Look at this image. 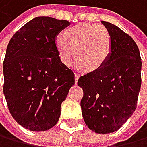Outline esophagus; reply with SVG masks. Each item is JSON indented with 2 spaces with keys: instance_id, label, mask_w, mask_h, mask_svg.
I'll return each mask as SVG.
<instances>
[{
  "instance_id": "esophagus-1",
  "label": "esophagus",
  "mask_w": 147,
  "mask_h": 147,
  "mask_svg": "<svg viewBox=\"0 0 147 147\" xmlns=\"http://www.w3.org/2000/svg\"><path fill=\"white\" fill-rule=\"evenodd\" d=\"M78 78H80V75H78V73H75V82H76V83L78 82Z\"/></svg>"
}]
</instances>
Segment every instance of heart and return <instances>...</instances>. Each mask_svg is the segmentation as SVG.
<instances>
[{
  "label": "heart",
  "instance_id": "1",
  "mask_svg": "<svg viewBox=\"0 0 147 147\" xmlns=\"http://www.w3.org/2000/svg\"><path fill=\"white\" fill-rule=\"evenodd\" d=\"M62 61L70 65L75 59L86 70L100 69L111 54V39L107 30L96 24L81 23L67 29L57 40Z\"/></svg>",
  "mask_w": 147,
  "mask_h": 147
}]
</instances>
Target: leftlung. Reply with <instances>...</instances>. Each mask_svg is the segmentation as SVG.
<instances>
[{
    "instance_id": "8db88e82",
    "label": "left lung",
    "mask_w": 147,
    "mask_h": 147,
    "mask_svg": "<svg viewBox=\"0 0 147 147\" xmlns=\"http://www.w3.org/2000/svg\"><path fill=\"white\" fill-rule=\"evenodd\" d=\"M111 39V54L103 67L78 78L83 89L82 116L98 134L117 131L136 108L141 88L142 61L132 38L112 23L102 20Z\"/></svg>"
}]
</instances>
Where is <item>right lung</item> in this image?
I'll return each instance as SVG.
<instances>
[{"label": "right lung", "instance_id": "add662e5", "mask_svg": "<svg viewBox=\"0 0 147 147\" xmlns=\"http://www.w3.org/2000/svg\"><path fill=\"white\" fill-rule=\"evenodd\" d=\"M65 20L36 17L9 42L3 60V93L12 117L26 129L46 131L58 123L61 103L75 75L60 60L56 37Z\"/></svg>", "mask_w": 147, "mask_h": 147}]
</instances>
